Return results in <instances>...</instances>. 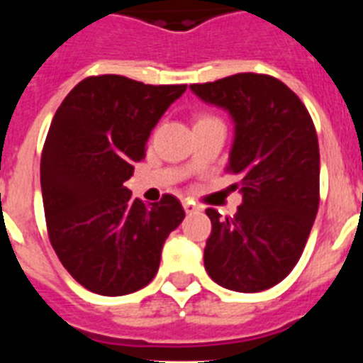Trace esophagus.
Here are the masks:
<instances>
[{"label": "esophagus", "instance_id": "34e87169", "mask_svg": "<svg viewBox=\"0 0 363 363\" xmlns=\"http://www.w3.org/2000/svg\"><path fill=\"white\" fill-rule=\"evenodd\" d=\"M184 209H185V213H187V214H194V213H200L201 207H198L194 201L184 200Z\"/></svg>", "mask_w": 363, "mask_h": 363}]
</instances>
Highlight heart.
Segmentation results:
<instances>
[{
	"label": "heart",
	"mask_w": 363,
	"mask_h": 363,
	"mask_svg": "<svg viewBox=\"0 0 363 363\" xmlns=\"http://www.w3.org/2000/svg\"><path fill=\"white\" fill-rule=\"evenodd\" d=\"M200 120H209V116H203V118H200Z\"/></svg>",
	"instance_id": "1"
}]
</instances>
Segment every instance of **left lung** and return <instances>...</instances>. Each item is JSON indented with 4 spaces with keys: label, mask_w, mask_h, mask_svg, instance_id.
I'll list each match as a JSON object with an SVG mask.
<instances>
[{
    "label": "left lung",
    "mask_w": 363,
    "mask_h": 363,
    "mask_svg": "<svg viewBox=\"0 0 363 363\" xmlns=\"http://www.w3.org/2000/svg\"><path fill=\"white\" fill-rule=\"evenodd\" d=\"M189 89L229 112L234 140L227 171L238 176L242 192L234 218L205 211L213 223L205 269L225 289L259 293L293 271L313 229L320 201L318 136L306 105L272 76L242 72Z\"/></svg>",
    "instance_id": "left-lung-1"
}]
</instances>
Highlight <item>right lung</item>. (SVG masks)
Returning a JSON list of instances; mask_svg holds the SVG:
<instances>
[{"mask_svg": "<svg viewBox=\"0 0 363 363\" xmlns=\"http://www.w3.org/2000/svg\"><path fill=\"white\" fill-rule=\"evenodd\" d=\"M187 85L105 74L79 82L54 114L41 154L49 238L85 289L123 296L156 277L167 236L184 221L172 194L145 205L125 182L160 118Z\"/></svg>", "mask_w": 363, "mask_h": 363, "instance_id": "1", "label": "right lung"}]
</instances>
